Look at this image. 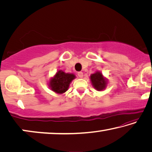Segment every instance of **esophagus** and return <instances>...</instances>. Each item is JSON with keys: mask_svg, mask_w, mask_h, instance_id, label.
<instances>
[{"mask_svg": "<svg viewBox=\"0 0 152 152\" xmlns=\"http://www.w3.org/2000/svg\"><path fill=\"white\" fill-rule=\"evenodd\" d=\"M77 75H78L79 77H80V78H82L83 77V73L82 72H79L78 73H77Z\"/></svg>", "mask_w": 152, "mask_h": 152, "instance_id": "34e87169", "label": "esophagus"}]
</instances>
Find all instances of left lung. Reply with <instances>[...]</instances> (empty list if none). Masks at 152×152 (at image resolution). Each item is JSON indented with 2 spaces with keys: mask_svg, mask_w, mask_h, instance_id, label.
Instances as JSON below:
<instances>
[{
  "mask_svg": "<svg viewBox=\"0 0 152 152\" xmlns=\"http://www.w3.org/2000/svg\"><path fill=\"white\" fill-rule=\"evenodd\" d=\"M91 80L92 84L96 91H101L105 88L107 84V81L103 77L102 74L100 72H96L95 73L91 75Z\"/></svg>",
  "mask_w": 152,
  "mask_h": 152,
  "instance_id": "left-lung-1",
  "label": "left lung"
}]
</instances>
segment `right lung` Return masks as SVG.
<instances>
[{
	"label": "right lung",
	"mask_w": 152,
	"mask_h": 152,
	"mask_svg": "<svg viewBox=\"0 0 152 152\" xmlns=\"http://www.w3.org/2000/svg\"><path fill=\"white\" fill-rule=\"evenodd\" d=\"M75 78V75L71 73H65L59 70L56 75L50 80L49 86L53 91L58 94H62L69 88L70 83Z\"/></svg>",
	"instance_id": "1"
}]
</instances>
